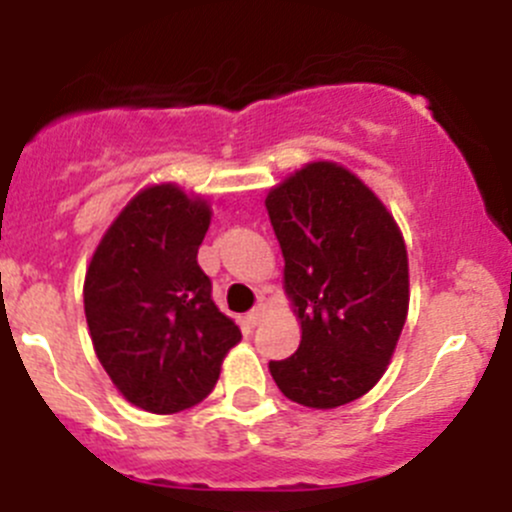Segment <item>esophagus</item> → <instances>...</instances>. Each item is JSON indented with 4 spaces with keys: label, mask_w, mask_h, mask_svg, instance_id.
I'll return each instance as SVG.
<instances>
[{
    "label": "esophagus",
    "mask_w": 512,
    "mask_h": 512,
    "mask_svg": "<svg viewBox=\"0 0 512 512\" xmlns=\"http://www.w3.org/2000/svg\"><path fill=\"white\" fill-rule=\"evenodd\" d=\"M265 314H267L265 304H257V307L252 309V312H247V324H250V327H257V324H260L262 319H265Z\"/></svg>",
    "instance_id": "esophagus-1"
}]
</instances>
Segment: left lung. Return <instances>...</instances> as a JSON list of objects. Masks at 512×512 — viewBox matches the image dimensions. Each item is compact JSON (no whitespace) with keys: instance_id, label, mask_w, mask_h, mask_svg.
Here are the masks:
<instances>
[{"instance_id":"1","label":"left lung","mask_w":512,"mask_h":512,"mask_svg":"<svg viewBox=\"0 0 512 512\" xmlns=\"http://www.w3.org/2000/svg\"><path fill=\"white\" fill-rule=\"evenodd\" d=\"M299 349L270 361L307 409L352 404L384 376L409 314V255L394 215L352 170L314 160L267 193Z\"/></svg>"}]
</instances>
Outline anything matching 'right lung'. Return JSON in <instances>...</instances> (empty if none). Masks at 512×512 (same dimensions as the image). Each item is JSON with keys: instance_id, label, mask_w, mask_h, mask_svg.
Returning a JSON list of instances; mask_svg holds the SVG:
<instances>
[{"instance_id": "obj_1", "label": "right lung", "mask_w": 512, "mask_h": 512, "mask_svg": "<svg viewBox=\"0 0 512 512\" xmlns=\"http://www.w3.org/2000/svg\"><path fill=\"white\" fill-rule=\"evenodd\" d=\"M210 218L200 195L148 185L103 232L86 270L84 312L98 361L118 394L151 414L200 404L242 339L198 265Z\"/></svg>"}]
</instances>
